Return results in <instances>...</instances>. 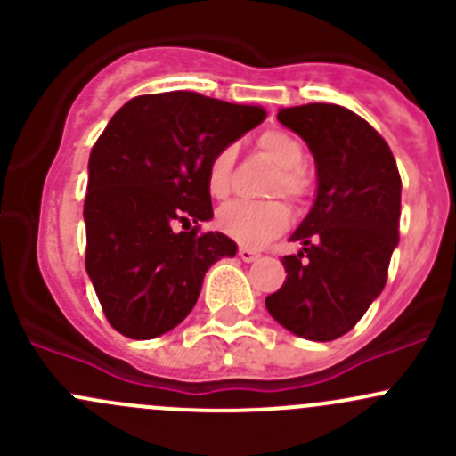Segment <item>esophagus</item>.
<instances>
[{
	"mask_svg": "<svg viewBox=\"0 0 456 456\" xmlns=\"http://www.w3.org/2000/svg\"><path fill=\"white\" fill-rule=\"evenodd\" d=\"M238 256H240V260H245V262H254L260 257V251L251 249V247H240V249H238Z\"/></svg>",
	"mask_w": 456,
	"mask_h": 456,
	"instance_id": "1",
	"label": "esophagus"
}]
</instances>
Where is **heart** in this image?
<instances>
[{
  "label": "heart",
  "instance_id": "1",
  "mask_svg": "<svg viewBox=\"0 0 456 456\" xmlns=\"http://www.w3.org/2000/svg\"><path fill=\"white\" fill-rule=\"evenodd\" d=\"M257 150L278 165V176L271 185V194H284L293 202H305L311 194V176L302 167L305 147L293 134L284 130H266L257 136ZM236 154L232 147H223L211 156L207 165V190L216 199L227 196L232 185V169ZM216 224L223 233L245 245H262L282 233L291 224V209L282 200H233L216 211Z\"/></svg>",
  "mask_w": 456,
  "mask_h": 456
}]
</instances>
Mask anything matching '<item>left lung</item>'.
<instances>
[{"instance_id": "left-lung-1", "label": "left lung", "mask_w": 456, "mask_h": 456, "mask_svg": "<svg viewBox=\"0 0 456 456\" xmlns=\"http://www.w3.org/2000/svg\"><path fill=\"white\" fill-rule=\"evenodd\" d=\"M278 121L315 159L314 207L291 233L287 280L265 305L293 335L330 342L353 329L381 293L399 245L402 178L388 142L335 103L282 108Z\"/></svg>"}]
</instances>
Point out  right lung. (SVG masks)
<instances>
[{
  "mask_svg": "<svg viewBox=\"0 0 456 456\" xmlns=\"http://www.w3.org/2000/svg\"><path fill=\"white\" fill-rule=\"evenodd\" d=\"M265 117L257 105L178 90L136 96L110 118L87 163L86 271L121 335L172 330L194 309L207 269L236 256L224 233H199L214 218L207 165Z\"/></svg>",
  "mask_w": 456,
  "mask_h": 456,
  "instance_id": "add662e5",
  "label": "right lung"
}]
</instances>
